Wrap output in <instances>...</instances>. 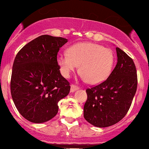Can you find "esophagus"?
I'll list each match as a JSON object with an SVG mask.
<instances>
[{
	"mask_svg": "<svg viewBox=\"0 0 149 149\" xmlns=\"http://www.w3.org/2000/svg\"><path fill=\"white\" fill-rule=\"evenodd\" d=\"M78 89H79V88H78V87H77L76 85H71V88H70V92H71V93H74V91H77Z\"/></svg>",
	"mask_w": 149,
	"mask_h": 149,
	"instance_id": "esophagus-1",
	"label": "esophagus"
}]
</instances>
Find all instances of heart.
Segmentation results:
<instances>
[{
  "label": "heart",
  "instance_id": "b5f03b06",
  "mask_svg": "<svg viewBox=\"0 0 149 149\" xmlns=\"http://www.w3.org/2000/svg\"><path fill=\"white\" fill-rule=\"evenodd\" d=\"M61 74L69 78L79 65L81 77L93 85L105 81L111 74L114 57L110 49L93 42H79L56 57Z\"/></svg>",
  "mask_w": 149,
  "mask_h": 149
}]
</instances>
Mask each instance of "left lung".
<instances>
[{"label":"left lung","mask_w":149,"mask_h":149,"mask_svg":"<svg viewBox=\"0 0 149 149\" xmlns=\"http://www.w3.org/2000/svg\"><path fill=\"white\" fill-rule=\"evenodd\" d=\"M117 63L104 82L86 90L84 118L98 127H107L126 115L137 90V72L132 58L116 48Z\"/></svg>","instance_id":"8db88e82"}]
</instances>
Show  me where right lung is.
<instances>
[{
	"label": "right lung",
	"instance_id": "1",
	"mask_svg": "<svg viewBox=\"0 0 149 149\" xmlns=\"http://www.w3.org/2000/svg\"><path fill=\"white\" fill-rule=\"evenodd\" d=\"M68 42L44 35L25 45L16 56L11 79L12 99L28 121L42 123L54 118L58 102L69 94L70 85L57 64L59 48Z\"/></svg>",
	"mask_w": 149,
	"mask_h": 149
}]
</instances>
